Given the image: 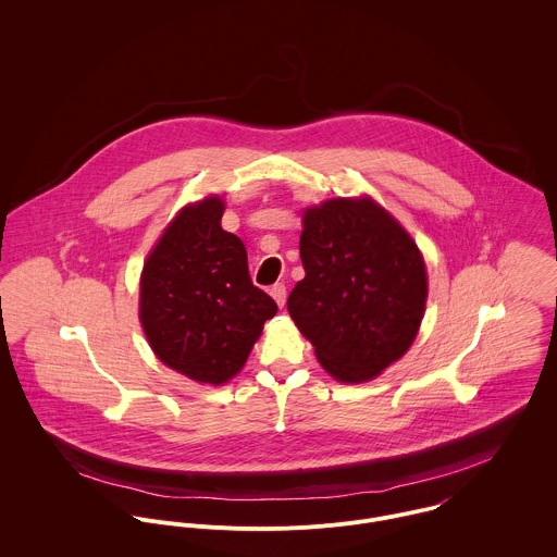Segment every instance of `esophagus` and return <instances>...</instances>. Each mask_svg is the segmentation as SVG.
I'll return each instance as SVG.
<instances>
[{"mask_svg":"<svg viewBox=\"0 0 557 557\" xmlns=\"http://www.w3.org/2000/svg\"><path fill=\"white\" fill-rule=\"evenodd\" d=\"M270 296L276 300V305L283 309L285 307V300H287V289L283 283H276L270 287Z\"/></svg>","mask_w":557,"mask_h":557,"instance_id":"34e87169","label":"esophagus"}]
</instances>
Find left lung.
Listing matches in <instances>:
<instances>
[{
	"instance_id": "left-lung-1",
	"label": "left lung",
	"mask_w": 557,
	"mask_h": 557,
	"mask_svg": "<svg viewBox=\"0 0 557 557\" xmlns=\"http://www.w3.org/2000/svg\"><path fill=\"white\" fill-rule=\"evenodd\" d=\"M305 278L287 311L338 382L377 377L413 343L426 305V268L411 236L371 197L305 210Z\"/></svg>"
}]
</instances>
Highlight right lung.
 Listing matches in <instances>:
<instances>
[{
	"mask_svg": "<svg viewBox=\"0 0 557 557\" xmlns=\"http://www.w3.org/2000/svg\"><path fill=\"white\" fill-rule=\"evenodd\" d=\"M225 203L206 197L169 223L141 272L139 319L169 369L221 386L244 367L276 302L252 285L242 239L221 227Z\"/></svg>",
	"mask_w": 557,
	"mask_h": 557,
	"instance_id": "1",
	"label": "right lung"
}]
</instances>
